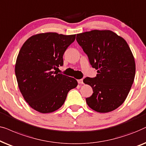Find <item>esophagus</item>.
<instances>
[{
    "mask_svg": "<svg viewBox=\"0 0 146 146\" xmlns=\"http://www.w3.org/2000/svg\"><path fill=\"white\" fill-rule=\"evenodd\" d=\"M77 82H78L79 84H83V79H78V80H77Z\"/></svg>",
    "mask_w": 146,
    "mask_h": 146,
    "instance_id": "obj_1",
    "label": "esophagus"
}]
</instances>
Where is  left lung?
<instances>
[{"mask_svg": "<svg viewBox=\"0 0 146 146\" xmlns=\"http://www.w3.org/2000/svg\"><path fill=\"white\" fill-rule=\"evenodd\" d=\"M76 40L92 67L98 70L96 77L83 79L93 91L86 98L87 104L100 113L115 110L125 100L135 78V60L129 45L110 30L77 34Z\"/></svg>", "mask_w": 146, "mask_h": 146, "instance_id": "1", "label": "left lung"}]
</instances>
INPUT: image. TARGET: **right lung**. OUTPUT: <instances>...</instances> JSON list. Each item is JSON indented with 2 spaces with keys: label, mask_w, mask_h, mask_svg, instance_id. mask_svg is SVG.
Returning a JSON list of instances; mask_svg holds the SVG:
<instances>
[{
  "label": "right lung",
  "mask_w": 146,
  "mask_h": 146,
  "mask_svg": "<svg viewBox=\"0 0 146 146\" xmlns=\"http://www.w3.org/2000/svg\"><path fill=\"white\" fill-rule=\"evenodd\" d=\"M75 35L45 33L31 36L21 48L15 75L21 93L33 110L51 113L63 106L77 81L53 71L63 65V56Z\"/></svg>",
  "instance_id": "1"
}]
</instances>
